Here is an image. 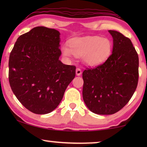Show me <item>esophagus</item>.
Masks as SVG:
<instances>
[{"label": "esophagus", "mask_w": 147, "mask_h": 147, "mask_svg": "<svg viewBox=\"0 0 147 147\" xmlns=\"http://www.w3.org/2000/svg\"><path fill=\"white\" fill-rule=\"evenodd\" d=\"M76 73L77 76H80L82 74V69L80 68H77L76 70Z\"/></svg>", "instance_id": "esophagus-1"}]
</instances>
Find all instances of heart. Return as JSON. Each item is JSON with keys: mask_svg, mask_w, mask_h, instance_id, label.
Here are the masks:
<instances>
[{"mask_svg": "<svg viewBox=\"0 0 147 147\" xmlns=\"http://www.w3.org/2000/svg\"><path fill=\"white\" fill-rule=\"evenodd\" d=\"M61 51L66 57L71 55L81 56L83 60L89 65H98L103 63L111 55L112 43L108 38L99 36H90L83 38H76L67 45L62 46Z\"/></svg>", "mask_w": 147, "mask_h": 147, "instance_id": "obj_1", "label": "heart"}]
</instances>
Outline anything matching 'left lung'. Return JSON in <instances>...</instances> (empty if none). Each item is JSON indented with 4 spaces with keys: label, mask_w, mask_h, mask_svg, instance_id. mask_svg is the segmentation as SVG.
Returning <instances> with one entry per match:
<instances>
[{
    "label": "left lung",
    "mask_w": 147,
    "mask_h": 147,
    "mask_svg": "<svg viewBox=\"0 0 147 147\" xmlns=\"http://www.w3.org/2000/svg\"><path fill=\"white\" fill-rule=\"evenodd\" d=\"M113 49L104 63L83 71V99L90 111L113 114L132 98L138 81V56L129 38L109 30Z\"/></svg>",
    "instance_id": "obj_1"
}]
</instances>
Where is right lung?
<instances>
[{
  "mask_svg": "<svg viewBox=\"0 0 147 147\" xmlns=\"http://www.w3.org/2000/svg\"><path fill=\"white\" fill-rule=\"evenodd\" d=\"M59 35L55 29L36 27L19 36L10 54L12 91L33 113L45 114L55 110L76 76V66L59 59Z\"/></svg>",
  "mask_w": 147,
  "mask_h": 147,
  "instance_id": "add662e5",
  "label": "right lung"
}]
</instances>
